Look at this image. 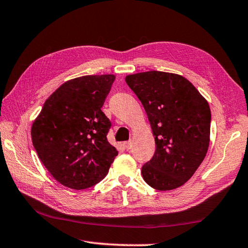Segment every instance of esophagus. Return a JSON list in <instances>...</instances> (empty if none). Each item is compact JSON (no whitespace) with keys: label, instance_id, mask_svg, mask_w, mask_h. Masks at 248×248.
I'll use <instances>...</instances> for the list:
<instances>
[{"label":"esophagus","instance_id":"obj_1","mask_svg":"<svg viewBox=\"0 0 248 248\" xmlns=\"http://www.w3.org/2000/svg\"><path fill=\"white\" fill-rule=\"evenodd\" d=\"M124 148L126 149V150H131L132 146H133V145H132V141L130 140V141H125V142L124 143Z\"/></svg>","mask_w":248,"mask_h":248}]
</instances>
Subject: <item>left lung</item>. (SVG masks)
I'll list each match as a JSON object with an SVG mask.
<instances>
[{
    "instance_id": "1",
    "label": "left lung",
    "mask_w": 248,
    "mask_h": 248,
    "mask_svg": "<svg viewBox=\"0 0 248 248\" xmlns=\"http://www.w3.org/2000/svg\"><path fill=\"white\" fill-rule=\"evenodd\" d=\"M125 82L145 108L156 147L141 167L143 180L160 191L183 186L208 150V102L181 75L150 71L128 75Z\"/></svg>"
}]
</instances>
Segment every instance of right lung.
<instances>
[{
	"instance_id": "add662e5",
	"label": "right lung",
	"mask_w": 248,
	"mask_h": 248,
	"mask_svg": "<svg viewBox=\"0 0 248 248\" xmlns=\"http://www.w3.org/2000/svg\"><path fill=\"white\" fill-rule=\"evenodd\" d=\"M114 75L63 83L44 102L31 126L39 158L63 186L81 190L102 181L118 151L108 141L111 122L101 108Z\"/></svg>"
}]
</instances>
